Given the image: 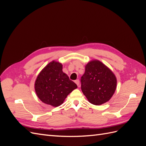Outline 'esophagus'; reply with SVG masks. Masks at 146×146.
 I'll return each mask as SVG.
<instances>
[{"label": "esophagus", "mask_w": 146, "mask_h": 146, "mask_svg": "<svg viewBox=\"0 0 146 146\" xmlns=\"http://www.w3.org/2000/svg\"><path fill=\"white\" fill-rule=\"evenodd\" d=\"M75 83L77 84V85L78 86H79V84H80V81H79L78 79H77V80H75Z\"/></svg>", "instance_id": "34e87169"}]
</instances>
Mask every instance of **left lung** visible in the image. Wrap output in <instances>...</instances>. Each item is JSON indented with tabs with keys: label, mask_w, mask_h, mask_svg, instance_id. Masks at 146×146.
Segmentation results:
<instances>
[{
	"label": "left lung",
	"mask_w": 146,
	"mask_h": 146,
	"mask_svg": "<svg viewBox=\"0 0 146 146\" xmlns=\"http://www.w3.org/2000/svg\"><path fill=\"white\" fill-rule=\"evenodd\" d=\"M81 89L92 104L100 105L107 102L113 96L117 80L108 68L98 60H93L85 66L81 77Z\"/></svg>",
	"instance_id": "obj_1"
}]
</instances>
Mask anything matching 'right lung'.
Listing matches in <instances>:
<instances>
[{"label": "right lung", "instance_id": "right-lung-1", "mask_svg": "<svg viewBox=\"0 0 146 146\" xmlns=\"http://www.w3.org/2000/svg\"><path fill=\"white\" fill-rule=\"evenodd\" d=\"M62 64L53 61L39 74L35 89L42 102L54 107L63 103L67 96L77 86L62 70Z\"/></svg>", "mask_w": 146, "mask_h": 146}]
</instances>
